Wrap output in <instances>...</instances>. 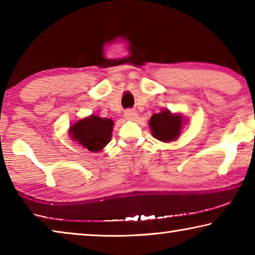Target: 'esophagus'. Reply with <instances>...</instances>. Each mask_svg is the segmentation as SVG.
<instances>
[{
    "label": "esophagus",
    "instance_id": "esophagus-1",
    "mask_svg": "<svg viewBox=\"0 0 255 255\" xmlns=\"http://www.w3.org/2000/svg\"><path fill=\"white\" fill-rule=\"evenodd\" d=\"M125 117L128 120H135L137 118V112L132 109H128L125 111Z\"/></svg>",
    "mask_w": 255,
    "mask_h": 255
}]
</instances>
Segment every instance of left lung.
<instances>
[{
    "label": "left lung",
    "instance_id": "obj_1",
    "mask_svg": "<svg viewBox=\"0 0 255 255\" xmlns=\"http://www.w3.org/2000/svg\"><path fill=\"white\" fill-rule=\"evenodd\" d=\"M182 118L173 116L169 110L154 114L149 119V127L153 136L158 140L172 141L180 135Z\"/></svg>",
    "mask_w": 255,
    "mask_h": 255
}]
</instances>
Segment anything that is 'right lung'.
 I'll return each mask as SVG.
<instances>
[{
    "label": "right lung",
    "mask_w": 255,
    "mask_h": 255,
    "mask_svg": "<svg viewBox=\"0 0 255 255\" xmlns=\"http://www.w3.org/2000/svg\"><path fill=\"white\" fill-rule=\"evenodd\" d=\"M114 122L109 118L91 116L79 120L71 127V136L90 152H99L109 143Z\"/></svg>",
    "instance_id": "right-lung-1"
}]
</instances>
